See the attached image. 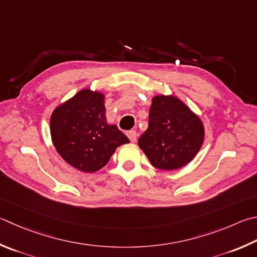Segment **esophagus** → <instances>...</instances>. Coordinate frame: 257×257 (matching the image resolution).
<instances>
[{
	"label": "esophagus",
	"mask_w": 257,
	"mask_h": 257,
	"mask_svg": "<svg viewBox=\"0 0 257 257\" xmlns=\"http://www.w3.org/2000/svg\"><path fill=\"white\" fill-rule=\"evenodd\" d=\"M127 136H128V138L130 139V142H132V143H135L137 141V134H136V132H134V130H132V132H128Z\"/></svg>",
	"instance_id": "1"
}]
</instances>
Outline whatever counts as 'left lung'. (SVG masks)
Listing matches in <instances>:
<instances>
[{
	"label": "left lung",
	"instance_id": "left-lung-1",
	"mask_svg": "<svg viewBox=\"0 0 257 257\" xmlns=\"http://www.w3.org/2000/svg\"><path fill=\"white\" fill-rule=\"evenodd\" d=\"M203 139L201 119L179 97H153L148 128L138 139L139 147L153 166L164 171L181 169L197 155Z\"/></svg>",
	"mask_w": 257,
	"mask_h": 257
}]
</instances>
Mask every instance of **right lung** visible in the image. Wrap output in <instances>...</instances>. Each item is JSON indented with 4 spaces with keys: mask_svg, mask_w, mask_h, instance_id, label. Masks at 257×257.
I'll return each mask as SVG.
<instances>
[{
    "mask_svg": "<svg viewBox=\"0 0 257 257\" xmlns=\"http://www.w3.org/2000/svg\"><path fill=\"white\" fill-rule=\"evenodd\" d=\"M56 151L69 165L93 173L106 165L116 147L129 139L105 118L104 94L84 88L58 105L50 116Z\"/></svg>",
    "mask_w": 257,
    "mask_h": 257,
    "instance_id": "right-lung-1",
    "label": "right lung"
}]
</instances>
